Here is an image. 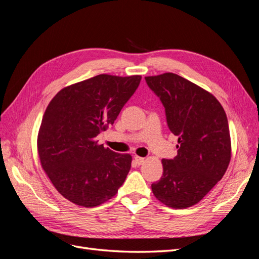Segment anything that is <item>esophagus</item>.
Returning <instances> with one entry per match:
<instances>
[{
    "instance_id": "34e87169",
    "label": "esophagus",
    "mask_w": 259,
    "mask_h": 259,
    "mask_svg": "<svg viewBox=\"0 0 259 259\" xmlns=\"http://www.w3.org/2000/svg\"><path fill=\"white\" fill-rule=\"evenodd\" d=\"M135 162L138 164V165H142V164L145 162V158H142V156H135Z\"/></svg>"
}]
</instances>
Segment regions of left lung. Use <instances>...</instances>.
Returning <instances> with one entry per match:
<instances>
[{
    "mask_svg": "<svg viewBox=\"0 0 259 259\" xmlns=\"http://www.w3.org/2000/svg\"><path fill=\"white\" fill-rule=\"evenodd\" d=\"M178 137L177 155L163 159V175L151 185L155 198L173 208L197 204L226 173L231 158L227 115L219 101L174 73L146 76Z\"/></svg>",
    "mask_w": 259,
    "mask_h": 259,
    "instance_id": "obj_1",
    "label": "left lung"
}]
</instances>
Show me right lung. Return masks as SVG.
<instances>
[{
    "instance_id": "1",
    "label": "right lung",
    "mask_w": 259,
    "mask_h": 259,
    "mask_svg": "<svg viewBox=\"0 0 259 259\" xmlns=\"http://www.w3.org/2000/svg\"><path fill=\"white\" fill-rule=\"evenodd\" d=\"M140 80L99 74L62 89L46 108L38 156L57 191L74 204H103L125 182L132 156L98 145L96 137L114 123Z\"/></svg>"
}]
</instances>
